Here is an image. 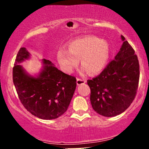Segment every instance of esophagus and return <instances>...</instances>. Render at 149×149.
<instances>
[{
  "instance_id": "1",
  "label": "esophagus",
  "mask_w": 149,
  "mask_h": 149,
  "mask_svg": "<svg viewBox=\"0 0 149 149\" xmlns=\"http://www.w3.org/2000/svg\"><path fill=\"white\" fill-rule=\"evenodd\" d=\"M85 83H86V80L85 79H80V78H78L77 79V85H78L84 84Z\"/></svg>"
}]
</instances>
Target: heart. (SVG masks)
I'll list each match as a JSON object with an SVG mask.
<instances>
[{
  "label": "heart",
  "instance_id": "heart-1",
  "mask_svg": "<svg viewBox=\"0 0 149 149\" xmlns=\"http://www.w3.org/2000/svg\"><path fill=\"white\" fill-rule=\"evenodd\" d=\"M67 51L57 52L58 62L65 72L71 73L80 59V64L89 74H96L104 69L109 59L110 47L105 40L93 36L75 39L68 44Z\"/></svg>",
  "mask_w": 149,
  "mask_h": 149
}]
</instances>
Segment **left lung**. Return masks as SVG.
Returning <instances> with one entry per match:
<instances>
[{"label":"left lung","instance_id":"8db88e82","mask_svg":"<svg viewBox=\"0 0 149 149\" xmlns=\"http://www.w3.org/2000/svg\"><path fill=\"white\" fill-rule=\"evenodd\" d=\"M122 47L99 76L88 80L90 102L97 113L113 117L124 112L136 97L139 64L129 42L121 36Z\"/></svg>","mask_w":149,"mask_h":149}]
</instances>
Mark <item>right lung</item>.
<instances>
[{"label": "right lung", "mask_w": 149, "mask_h": 149, "mask_svg": "<svg viewBox=\"0 0 149 149\" xmlns=\"http://www.w3.org/2000/svg\"><path fill=\"white\" fill-rule=\"evenodd\" d=\"M29 57L25 47L17 54L13 79L19 99L32 115L44 120L59 118L68 109L76 88V77L63 73L43 59L45 64L37 77L31 76L19 64Z\"/></svg>", "instance_id": "right-lung-1"}]
</instances>
